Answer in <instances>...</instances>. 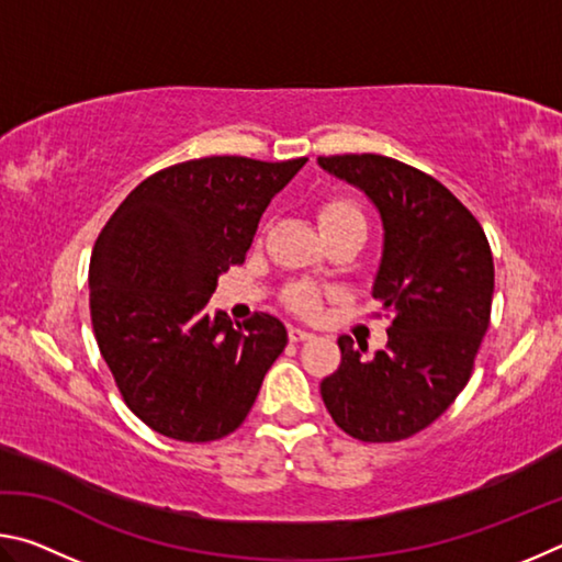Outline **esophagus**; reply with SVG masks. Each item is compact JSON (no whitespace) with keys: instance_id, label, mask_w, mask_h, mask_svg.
<instances>
[{"instance_id":"34e87169","label":"esophagus","mask_w":562,"mask_h":562,"mask_svg":"<svg viewBox=\"0 0 562 562\" xmlns=\"http://www.w3.org/2000/svg\"><path fill=\"white\" fill-rule=\"evenodd\" d=\"M288 337H290V341H307V339H312V331H304L300 327H290Z\"/></svg>"}]
</instances>
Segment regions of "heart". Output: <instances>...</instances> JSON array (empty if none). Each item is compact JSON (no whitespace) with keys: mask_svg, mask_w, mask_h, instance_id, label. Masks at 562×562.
Returning <instances> with one entry per match:
<instances>
[{"mask_svg":"<svg viewBox=\"0 0 562 562\" xmlns=\"http://www.w3.org/2000/svg\"><path fill=\"white\" fill-rule=\"evenodd\" d=\"M317 221L322 231L337 225H349V223H361L364 225V215H361L359 205L351 201V198H329V201L317 207ZM284 307L292 310L294 315L300 317H315L322 310V290L312 282H292L282 292Z\"/></svg>","mask_w":562,"mask_h":562,"instance_id":"heart-1","label":"heart"}]
</instances>
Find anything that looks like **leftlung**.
<instances>
[{
    "label": "left lung",
    "instance_id": "left-lung-1",
    "mask_svg": "<svg viewBox=\"0 0 562 562\" xmlns=\"http://www.w3.org/2000/svg\"><path fill=\"white\" fill-rule=\"evenodd\" d=\"M319 166L364 190L382 213L374 297L392 322L386 349L372 359L339 337L341 361L322 379V402L351 439L402 441L434 424L473 374L491 322L488 237L449 188L402 160L345 154Z\"/></svg>",
    "mask_w": 562,
    "mask_h": 562
}]
</instances>
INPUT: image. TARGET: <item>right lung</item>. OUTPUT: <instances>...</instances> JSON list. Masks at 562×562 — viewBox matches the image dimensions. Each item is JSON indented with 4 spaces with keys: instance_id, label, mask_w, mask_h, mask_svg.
Returning <instances> with one entry per match:
<instances>
[{
    "instance_id": "add662e5",
    "label": "right lung",
    "mask_w": 562,
    "mask_h": 562,
    "mask_svg": "<svg viewBox=\"0 0 562 562\" xmlns=\"http://www.w3.org/2000/svg\"><path fill=\"white\" fill-rule=\"evenodd\" d=\"M307 158H195L158 170L103 225L89 265L101 357L150 429L203 443L233 434L288 345L282 322L213 317L217 274L245 262L260 215Z\"/></svg>"
}]
</instances>
